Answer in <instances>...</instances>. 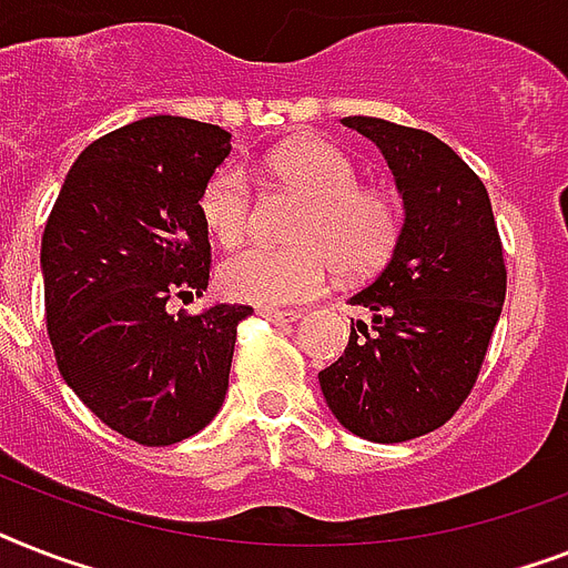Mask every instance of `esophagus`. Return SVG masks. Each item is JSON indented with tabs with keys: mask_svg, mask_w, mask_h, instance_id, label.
<instances>
[{
	"mask_svg": "<svg viewBox=\"0 0 568 568\" xmlns=\"http://www.w3.org/2000/svg\"><path fill=\"white\" fill-rule=\"evenodd\" d=\"M258 315H262L265 321H271V324H280V327L301 321V312H294V310H258Z\"/></svg>",
	"mask_w": 568,
	"mask_h": 568,
	"instance_id": "34e87169",
	"label": "esophagus"
}]
</instances>
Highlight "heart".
I'll list each match as a JSON object with an SVG mask.
<instances>
[{
  "mask_svg": "<svg viewBox=\"0 0 568 568\" xmlns=\"http://www.w3.org/2000/svg\"><path fill=\"white\" fill-rule=\"evenodd\" d=\"M265 171L310 200L292 247L253 244L217 271L221 292L256 306H288L327 292L333 271L347 280L377 274L400 239V205L379 189H359V171L338 146L301 138L265 159ZM200 217L214 241L239 244L253 230V185L239 164L214 171L200 191Z\"/></svg>",
  "mask_w": 568,
  "mask_h": 568,
  "instance_id": "heart-1",
  "label": "heart"
}]
</instances>
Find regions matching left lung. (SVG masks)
Instances as JSON below:
<instances>
[{
	"mask_svg": "<svg viewBox=\"0 0 568 568\" xmlns=\"http://www.w3.org/2000/svg\"><path fill=\"white\" fill-rule=\"evenodd\" d=\"M345 126L383 150L404 194V226L386 267L351 297V342L318 374L329 409L372 442L439 430L466 404L507 297L493 203L471 168L422 129L379 118Z\"/></svg>",
	"mask_w": 568,
	"mask_h": 568,
	"instance_id": "obj_1",
	"label": "left lung"
}]
</instances>
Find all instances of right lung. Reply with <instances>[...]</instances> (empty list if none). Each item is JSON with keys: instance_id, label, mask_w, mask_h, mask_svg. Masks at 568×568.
<instances>
[{"instance_id": "right-lung-1", "label": "right lung", "mask_w": 568, "mask_h": 568, "mask_svg": "<svg viewBox=\"0 0 568 568\" xmlns=\"http://www.w3.org/2000/svg\"><path fill=\"white\" fill-rule=\"evenodd\" d=\"M226 155L221 126L135 120L75 159L43 230L58 372L102 424L146 448L189 439L217 415L239 324L253 315L232 303L168 312L209 288L200 191Z\"/></svg>"}]
</instances>
